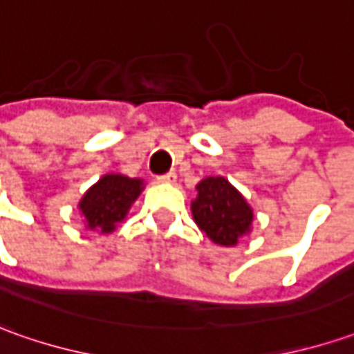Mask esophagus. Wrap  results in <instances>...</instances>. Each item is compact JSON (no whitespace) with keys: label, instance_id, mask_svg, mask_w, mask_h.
<instances>
[{"label":"esophagus","instance_id":"34e87169","mask_svg":"<svg viewBox=\"0 0 354 354\" xmlns=\"http://www.w3.org/2000/svg\"><path fill=\"white\" fill-rule=\"evenodd\" d=\"M158 182H162V184H174L176 182V172H168L165 176H158Z\"/></svg>","mask_w":354,"mask_h":354}]
</instances>
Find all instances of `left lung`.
Segmentation results:
<instances>
[{
  "label": "left lung",
  "mask_w": 354,
  "mask_h": 354,
  "mask_svg": "<svg viewBox=\"0 0 354 354\" xmlns=\"http://www.w3.org/2000/svg\"><path fill=\"white\" fill-rule=\"evenodd\" d=\"M196 189L198 196L192 200V217L212 243L235 247L252 231L254 212L227 178L205 176Z\"/></svg>",
  "instance_id": "obj_1"
}]
</instances>
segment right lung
I'll list each match as a JSON object with an SVG mask.
<instances>
[{
	"label": "right lung",
	"mask_w": 354,
	"mask_h": 354,
	"mask_svg": "<svg viewBox=\"0 0 354 354\" xmlns=\"http://www.w3.org/2000/svg\"><path fill=\"white\" fill-rule=\"evenodd\" d=\"M142 189L145 182L140 178H129L119 172L104 174L86 189L78 201V209L86 227L100 235L113 233L117 225L127 217L131 205L137 201Z\"/></svg>",
	"instance_id": "1"
}]
</instances>
